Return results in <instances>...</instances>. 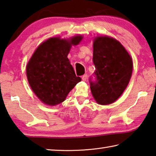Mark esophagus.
Wrapping results in <instances>:
<instances>
[{
  "label": "esophagus",
  "instance_id": "esophagus-1",
  "mask_svg": "<svg viewBox=\"0 0 156 156\" xmlns=\"http://www.w3.org/2000/svg\"><path fill=\"white\" fill-rule=\"evenodd\" d=\"M82 80L83 81H86L87 80V74H84L83 76H82Z\"/></svg>",
  "mask_w": 156,
  "mask_h": 156
}]
</instances>
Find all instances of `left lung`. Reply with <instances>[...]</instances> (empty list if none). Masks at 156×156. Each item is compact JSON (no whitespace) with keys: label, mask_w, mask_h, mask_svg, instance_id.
Returning a JSON list of instances; mask_svg holds the SVG:
<instances>
[{"label":"left lung","mask_w":156,"mask_h":156,"mask_svg":"<svg viewBox=\"0 0 156 156\" xmlns=\"http://www.w3.org/2000/svg\"><path fill=\"white\" fill-rule=\"evenodd\" d=\"M93 61L95 71L89 83L93 98L101 105L112 104L129 83L133 69L131 56L116 39L98 37L93 43Z\"/></svg>","instance_id":"obj_1"}]
</instances>
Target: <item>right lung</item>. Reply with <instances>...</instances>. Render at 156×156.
<instances>
[{
  "mask_svg": "<svg viewBox=\"0 0 156 156\" xmlns=\"http://www.w3.org/2000/svg\"><path fill=\"white\" fill-rule=\"evenodd\" d=\"M82 39L81 35L70 40L50 38L34 52L27 66V75L33 91L42 102L50 106L63 102L81 81L76 76L67 55L71 46L78 45Z\"/></svg>",
  "mask_w": 156,
  "mask_h": 156,
  "instance_id": "1",
  "label": "right lung"
}]
</instances>
